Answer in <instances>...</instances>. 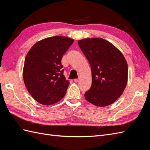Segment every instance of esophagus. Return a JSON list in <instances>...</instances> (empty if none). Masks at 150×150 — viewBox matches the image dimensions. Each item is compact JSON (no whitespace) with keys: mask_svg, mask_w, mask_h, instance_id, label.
<instances>
[{"mask_svg":"<svg viewBox=\"0 0 150 150\" xmlns=\"http://www.w3.org/2000/svg\"><path fill=\"white\" fill-rule=\"evenodd\" d=\"M74 81L75 83H78V82H79V79H74Z\"/></svg>","mask_w":150,"mask_h":150,"instance_id":"esophagus-1","label":"esophagus"}]
</instances>
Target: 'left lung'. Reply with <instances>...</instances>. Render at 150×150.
Returning <instances> with one entry per match:
<instances>
[{
  "instance_id": "obj_1",
  "label": "left lung",
  "mask_w": 150,
  "mask_h": 150,
  "mask_svg": "<svg viewBox=\"0 0 150 150\" xmlns=\"http://www.w3.org/2000/svg\"><path fill=\"white\" fill-rule=\"evenodd\" d=\"M91 68L92 84L84 94L86 100L103 107L121 96L128 81V64L121 52L101 38L78 40Z\"/></svg>"
}]
</instances>
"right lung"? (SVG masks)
<instances>
[{"label": "right lung", "instance_id": "obj_1", "mask_svg": "<svg viewBox=\"0 0 150 150\" xmlns=\"http://www.w3.org/2000/svg\"><path fill=\"white\" fill-rule=\"evenodd\" d=\"M73 42L69 38L54 36L35 43L27 54L24 81L38 103L50 105L65 96L69 83L63 75L61 59Z\"/></svg>", "mask_w": 150, "mask_h": 150}]
</instances>
